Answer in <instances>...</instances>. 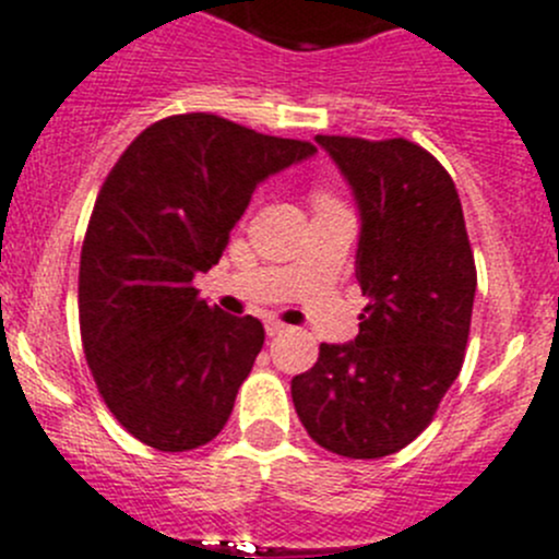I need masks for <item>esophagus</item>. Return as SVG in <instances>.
<instances>
[{
	"mask_svg": "<svg viewBox=\"0 0 559 559\" xmlns=\"http://www.w3.org/2000/svg\"><path fill=\"white\" fill-rule=\"evenodd\" d=\"M265 332H269V337H276V334L288 332V326L280 321H265Z\"/></svg>",
	"mask_w": 559,
	"mask_h": 559,
	"instance_id": "obj_1",
	"label": "esophagus"
}]
</instances>
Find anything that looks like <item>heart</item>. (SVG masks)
Instances as JSON below:
<instances>
[{"label":"heart","mask_w":559,"mask_h":559,"mask_svg":"<svg viewBox=\"0 0 559 559\" xmlns=\"http://www.w3.org/2000/svg\"><path fill=\"white\" fill-rule=\"evenodd\" d=\"M326 200H332V197H329L326 191H316V203H326Z\"/></svg>","instance_id":"obj_1"}]
</instances>
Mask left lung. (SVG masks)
I'll use <instances>...</instances> for the list:
<instances>
[{"label":"left lung","mask_w":559,"mask_h":559,"mask_svg":"<svg viewBox=\"0 0 559 559\" xmlns=\"http://www.w3.org/2000/svg\"><path fill=\"white\" fill-rule=\"evenodd\" d=\"M359 209L356 283L368 296L350 343H321L290 381L307 433L345 459L412 444L459 379L477 271L448 169L408 140L316 136Z\"/></svg>","instance_id":"left-lung-1"}]
</instances>
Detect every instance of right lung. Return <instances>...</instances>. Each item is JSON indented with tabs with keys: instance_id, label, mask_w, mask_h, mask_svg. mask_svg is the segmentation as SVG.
Listing matches in <instances>:
<instances>
[{
	"instance_id": "right-lung-1",
	"label": "right lung",
	"mask_w": 559,
	"mask_h": 559,
	"mask_svg": "<svg viewBox=\"0 0 559 559\" xmlns=\"http://www.w3.org/2000/svg\"><path fill=\"white\" fill-rule=\"evenodd\" d=\"M316 153L191 111L142 131L106 175L79 263V326L100 397L162 453L209 444L263 348V323L197 296L252 191Z\"/></svg>"
}]
</instances>
